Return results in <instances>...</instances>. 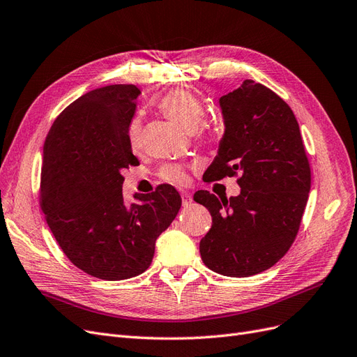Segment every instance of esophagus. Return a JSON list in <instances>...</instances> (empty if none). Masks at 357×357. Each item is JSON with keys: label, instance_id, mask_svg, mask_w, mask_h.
<instances>
[{"label": "esophagus", "instance_id": "esophagus-1", "mask_svg": "<svg viewBox=\"0 0 357 357\" xmlns=\"http://www.w3.org/2000/svg\"><path fill=\"white\" fill-rule=\"evenodd\" d=\"M181 197H182V206H183V208H187V206L191 204L192 199H191V195L187 191H182L181 192Z\"/></svg>", "mask_w": 357, "mask_h": 357}]
</instances>
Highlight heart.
<instances>
[{
  "instance_id": "1",
  "label": "heart",
  "mask_w": 357,
  "mask_h": 357,
  "mask_svg": "<svg viewBox=\"0 0 357 357\" xmlns=\"http://www.w3.org/2000/svg\"><path fill=\"white\" fill-rule=\"evenodd\" d=\"M158 108L167 119L175 121L187 132H194L204 116V107L202 100L187 90H172L158 100ZM129 141L133 148L141 144V121L135 119L129 126ZM160 175L167 182L183 183L187 174L179 165H167L160 172Z\"/></svg>"
}]
</instances>
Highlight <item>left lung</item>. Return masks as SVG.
I'll use <instances>...</instances> for the list:
<instances>
[{
    "label": "left lung",
    "mask_w": 357,
    "mask_h": 357,
    "mask_svg": "<svg viewBox=\"0 0 357 357\" xmlns=\"http://www.w3.org/2000/svg\"><path fill=\"white\" fill-rule=\"evenodd\" d=\"M220 107L225 129L203 181L240 175L241 190L221 200L209 191L194 194L212 215L200 255L215 273L249 278L273 267L294 243L312 172L294 112L273 90L245 79L220 98Z\"/></svg>",
    "instance_id": "left-lung-1"
}]
</instances>
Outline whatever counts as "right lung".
Listing matches in <instances>:
<instances>
[{
	"label": "right lung",
	"mask_w": 357,
	"mask_h": 357,
	"mask_svg": "<svg viewBox=\"0 0 357 357\" xmlns=\"http://www.w3.org/2000/svg\"><path fill=\"white\" fill-rule=\"evenodd\" d=\"M139 95L133 84L89 91L61 112L43 146L45 221L74 266L102 280L144 273L182 203L174 187L160 185L124 204L123 170L139 165L129 141Z\"/></svg>",
	"instance_id": "obj_1"
}]
</instances>
